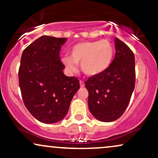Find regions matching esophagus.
Returning <instances> with one entry per match:
<instances>
[{
  "label": "esophagus",
  "instance_id": "esophagus-1",
  "mask_svg": "<svg viewBox=\"0 0 158 158\" xmlns=\"http://www.w3.org/2000/svg\"><path fill=\"white\" fill-rule=\"evenodd\" d=\"M79 83H80V86H81V87H85V82H84V81H83L82 80H80V81H79Z\"/></svg>",
  "mask_w": 158,
  "mask_h": 158
}]
</instances>
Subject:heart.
<instances>
[{
	"mask_svg": "<svg viewBox=\"0 0 158 158\" xmlns=\"http://www.w3.org/2000/svg\"><path fill=\"white\" fill-rule=\"evenodd\" d=\"M113 56L114 47L107 40L81 42L72 47L70 56L62 58V62L71 72L77 71V64L80 63L81 71L85 75L94 77L110 67Z\"/></svg>",
	"mask_w": 158,
	"mask_h": 158,
	"instance_id": "obj_1",
	"label": "heart"
}]
</instances>
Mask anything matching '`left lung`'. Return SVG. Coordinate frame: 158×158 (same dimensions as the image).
I'll return each mask as SVG.
<instances>
[{
	"label": "left lung",
	"mask_w": 158,
	"mask_h": 158,
	"mask_svg": "<svg viewBox=\"0 0 158 158\" xmlns=\"http://www.w3.org/2000/svg\"><path fill=\"white\" fill-rule=\"evenodd\" d=\"M115 43V55L110 67L85 81L89 110L96 119L104 122L115 121L123 115L135 85L133 52L117 37Z\"/></svg>",
	"instance_id": "left-lung-1"
}]
</instances>
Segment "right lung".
Returning a JSON list of instances; mask_svg holds the SVG:
<instances>
[{
	"label": "right lung",
	"instance_id": "right-lung-1",
	"mask_svg": "<svg viewBox=\"0 0 158 158\" xmlns=\"http://www.w3.org/2000/svg\"><path fill=\"white\" fill-rule=\"evenodd\" d=\"M66 38L42 36L23 51L18 71L23 103L40 122L53 123L63 119L77 90L79 81L66 77L60 51Z\"/></svg>",
	"mask_w": 158,
	"mask_h": 158
}]
</instances>
